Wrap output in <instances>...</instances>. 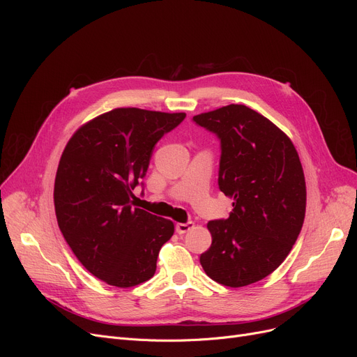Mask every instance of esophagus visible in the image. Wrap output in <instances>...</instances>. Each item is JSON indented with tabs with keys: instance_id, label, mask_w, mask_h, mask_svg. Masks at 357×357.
I'll use <instances>...</instances> for the list:
<instances>
[{
	"instance_id": "esophagus-1",
	"label": "esophagus",
	"mask_w": 357,
	"mask_h": 357,
	"mask_svg": "<svg viewBox=\"0 0 357 357\" xmlns=\"http://www.w3.org/2000/svg\"><path fill=\"white\" fill-rule=\"evenodd\" d=\"M176 233H179V234H183V233H186V231H190L191 229H194V222H178L176 224Z\"/></svg>"
}]
</instances>
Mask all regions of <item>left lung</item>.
I'll use <instances>...</instances> for the list:
<instances>
[{
  "instance_id": "1",
  "label": "left lung",
  "mask_w": 357,
  "mask_h": 357,
  "mask_svg": "<svg viewBox=\"0 0 357 357\" xmlns=\"http://www.w3.org/2000/svg\"><path fill=\"white\" fill-rule=\"evenodd\" d=\"M194 121L220 137L218 186L234 201L227 220L208 221L213 243L201 266L224 287L255 284L282 264L303 229L301 160L282 130L243 104L201 112Z\"/></svg>"
}]
</instances>
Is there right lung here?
I'll list each match as a JSON object with an SVG mask.
<instances>
[{"instance_id":"right-lung-1","label":"right lung","mask_w":357,"mask_h":357,"mask_svg":"<svg viewBox=\"0 0 357 357\" xmlns=\"http://www.w3.org/2000/svg\"><path fill=\"white\" fill-rule=\"evenodd\" d=\"M185 112L114 108L82 124L65 146L54 178L59 229L93 276L117 288L140 285L156 272L171 220L135 208L133 190L158 140Z\"/></svg>"}]
</instances>
